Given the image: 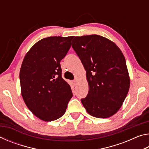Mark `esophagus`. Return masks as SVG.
Wrapping results in <instances>:
<instances>
[{"label": "esophagus", "mask_w": 149, "mask_h": 149, "mask_svg": "<svg viewBox=\"0 0 149 149\" xmlns=\"http://www.w3.org/2000/svg\"><path fill=\"white\" fill-rule=\"evenodd\" d=\"M73 84H74V86H75V85H77V79H74V81H73Z\"/></svg>", "instance_id": "34e87169"}]
</instances>
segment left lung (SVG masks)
Masks as SVG:
<instances>
[{"mask_svg": "<svg viewBox=\"0 0 149 149\" xmlns=\"http://www.w3.org/2000/svg\"><path fill=\"white\" fill-rule=\"evenodd\" d=\"M72 48L86 70L89 92L81 99L93 116L107 118L122 107L130 79L123 53L114 42L98 35L75 37Z\"/></svg>", "mask_w": 149, "mask_h": 149, "instance_id": "8db88e82", "label": "left lung"}]
</instances>
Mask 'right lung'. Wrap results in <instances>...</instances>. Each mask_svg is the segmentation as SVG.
Masks as SVG:
<instances>
[{"instance_id":"obj_1","label":"right lung","mask_w":149,"mask_h":149,"mask_svg":"<svg viewBox=\"0 0 149 149\" xmlns=\"http://www.w3.org/2000/svg\"><path fill=\"white\" fill-rule=\"evenodd\" d=\"M73 37L40 40L22 62L19 72L22 97L33 114L45 122L62 117L73 96L70 85L62 77L60 64L71 47Z\"/></svg>"}]
</instances>
